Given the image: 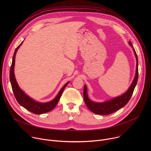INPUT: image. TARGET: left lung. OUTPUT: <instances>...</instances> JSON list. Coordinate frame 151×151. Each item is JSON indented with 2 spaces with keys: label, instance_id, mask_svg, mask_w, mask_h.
<instances>
[{
  "label": "left lung",
  "instance_id": "1",
  "mask_svg": "<svg viewBox=\"0 0 151 151\" xmlns=\"http://www.w3.org/2000/svg\"><path fill=\"white\" fill-rule=\"evenodd\" d=\"M128 44L133 48V50L136 58V61H137L136 75L131 85L130 86V87L128 88L127 91L120 96L116 97L111 100L106 101L104 102H94L91 100L88 97L87 86L84 85V88H83L84 101L86 105H87V106L88 107V108L92 112L96 114H99V115H109L122 108V107L125 106L127 104L128 101L130 100L137 82L139 73H138V58H137V54L135 51L134 48L132 45V42H128Z\"/></svg>",
  "mask_w": 151,
  "mask_h": 151
}]
</instances>
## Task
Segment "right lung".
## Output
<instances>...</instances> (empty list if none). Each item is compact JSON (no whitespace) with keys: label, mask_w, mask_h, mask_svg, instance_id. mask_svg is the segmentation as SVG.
Here are the masks:
<instances>
[{"label":"right lung","mask_w":151,"mask_h":151,"mask_svg":"<svg viewBox=\"0 0 151 151\" xmlns=\"http://www.w3.org/2000/svg\"><path fill=\"white\" fill-rule=\"evenodd\" d=\"M23 43V42H21L20 45H18V47L15 50V52L12 57V64L10 68V71H9V79H10V82L11 83L13 93L14 94V96L18 103L21 106H23V107H24V108H26L30 112L37 115L48 112L52 111L56 106L57 104L58 103L61 97V96L63 93V90L68 85V84L69 83V81L68 82L63 86V87L61 88V89L60 90V91H59V93H58V94L52 101L45 102V103H41V102L36 101L33 99H32L31 97H30L29 96H28L26 93H24V92L19 87L15 77V74H14V66H15L16 53L18 48L20 47L21 45H22Z\"/></svg>","instance_id":"obj_1"}]
</instances>
